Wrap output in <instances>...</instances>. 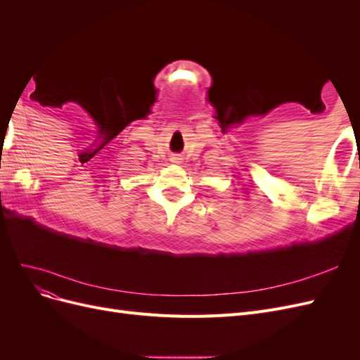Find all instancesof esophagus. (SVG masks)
I'll return each mask as SVG.
<instances>
[{"label":"esophagus","mask_w":360,"mask_h":360,"mask_svg":"<svg viewBox=\"0 0 360 360\" xmlns=\"http://www.w3.org/2000/svg\"><path fill=\"white\" fill-rule=\"evenodd\" d=\"M174 160H179V159H177V158H174Z\"/></svg>","instance_id":"obj_1"}]
</instances>
